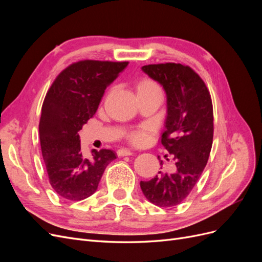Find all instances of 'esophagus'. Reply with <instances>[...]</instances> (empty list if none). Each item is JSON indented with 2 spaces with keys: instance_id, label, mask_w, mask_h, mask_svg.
<instances>
[{
  "instance_id": "1",
  "label": "esophagus",
  "mask_w": 262,
  "mask_h": 262,
  "mask_svg": "<svg viewBox=\"0 0 262 262\" xmlns=\"http://www.w3.org/2000/svg\"><path fill=\"white\" fill-rule=\"evenodd\" d=\"M117 154H118V156L122 157V156H130V155H132L133 153L131 152L130 149H126V148H120V149H118V150H117Z\"/></svg>"
}]
</instances>
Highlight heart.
<instances>
[{"label":"heart","mask_w":262,"mask_h":262,"mask_svg":"<svg viewBox=\"0 0 262 262\" xmlns=\"http://www.w3.org/2000/svg\"><path fill=\"white\" fill-rule=\"evenodd\" d=\"M136 91H137L138 96H141V95H146V94H152V93H161V89L160 86H158V84L148 77L140 78L138 83L136 84ZM149 137H150V129L148 126H143V128H141L131 133L130 141L136 145H143L147 143Z\"/></svg>","instance_id":"obj_1"}]
</instances>
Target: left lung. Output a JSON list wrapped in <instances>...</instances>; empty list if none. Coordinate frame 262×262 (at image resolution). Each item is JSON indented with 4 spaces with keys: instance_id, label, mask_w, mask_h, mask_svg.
<instances>
[{
    "instance_id": "8db88e82",
    "label": "left lung",
    "mask_w": 262,
    "mask_h": 262,
    "mask_svg": "<svg viewBox=\"0 0 262 262\" xmlns=\"http://www.w3.org/2000/svg\"><path fill=\"white\" fill-rule=\"evenodd\" d=\"M142 70L163 85L167 95L161 142L172 155L175 168L169 173L158 171L140 186L146 199L157 207H175L191 192L209 160L214 132L211 95L200 75L188 66L168 62Z\"/></svg>"
}]
</instances>
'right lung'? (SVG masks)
Here are the masks:
<instances>
[{"mask_svg":"<svg viewBox=\"0 0 262 262\" xmlns=\"http://www.w3.org/2000/svg\"><path fill=\"white\" fill-rule=\"evenodd\" d=\"M129 64L82 60L60 72L46 94L39 121L41 153L49 182L58 195L81 201L97 190L106 167L116 160L114 150L82 154L78 131L95 115L107 86Z\"/></svg>","mask_w":262,"mask_h":262,"instance_id":"1","label":"right lung"}]
</instances>
